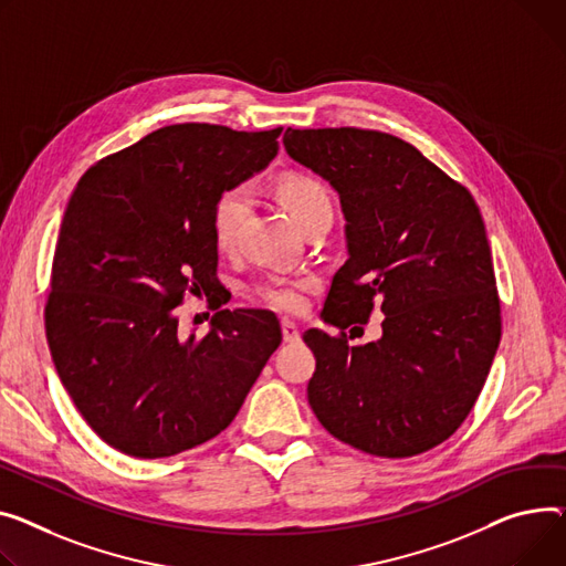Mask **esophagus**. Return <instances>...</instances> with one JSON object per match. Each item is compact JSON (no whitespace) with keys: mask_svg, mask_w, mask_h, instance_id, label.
<instances>
[{"mask_svg":"<svg viewBox=\"0 0 566 566\" xmlns=\"http://www.w3.org/2000/svg\"><path fill=\"white\" fill-rule=\"evenodd\" d=\"M282 336H284L286 344H297L300 342V327L293 321L284 318L282 321Z\"/></svg>","mask_w":566,"mask_h":566,"instance_id":"1","label":"esophagus"}]
</instances>
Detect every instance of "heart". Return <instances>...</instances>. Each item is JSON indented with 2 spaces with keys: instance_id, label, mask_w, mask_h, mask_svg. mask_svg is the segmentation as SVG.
Returning <instances> with one entry per match:
<instances>
[{
  "instance_id": "obj_1",
  "label": "heart",
  "mask_w": 566,
  "mask_h": 566,
  "mask_svg": "<svg viewBox=\"0 0 566 566\" xmlns=\"http://www.w3.org/2000/svg\"><path fill=\"white\" fill-rule=\"evenodd\" d=\"M277 198L289 209L293 220L305 228V224L318 218H332L334 205L327 186L314 177L293 172L277 181ZM252 191L245 184H237L224 188L216 198L211 211V230L213 241L220 250H232L239 243L243 224L250 216ZM316 286L314 277H266L254 284L252 293L263 305L277 312H297L305 307V295Z\"/></svg>"
}]
</instances>
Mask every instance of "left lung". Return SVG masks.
<instances>
[{
	"label": "left lung",
	"mask_w": 566,
	"mask_h": 566,
	"mask_svg": "<svg viewBox=\"0 0 566 566\" xmlns=\"http://www.w3.org/2000/svg\"><path fill=\"white\" fill-rule=\"evenodd\" d=\"M293 161L338 193L348 261L323 318L346 329L382 312V336L348 346L307 329V398L323 428L378 458L426 453L473 409L501 342L492 248L473 196L398 136L284 132Z\"/></svg>",
	"instance_id": "8db88e82"
}]
</instances>
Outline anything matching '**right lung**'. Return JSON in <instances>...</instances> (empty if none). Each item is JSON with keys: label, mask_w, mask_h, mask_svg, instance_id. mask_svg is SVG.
<instances>
[{"label": "right lung", "mask_w": 566, "mask_h": 566, "mask_svg": "<svg viewBox=\"0 0 566 566\" xmlns=\"http://www.w3.org/2000/svg\"><path fill=\"white\" fill-rule=\"evenodd\" d=\"M280 134L161 127L74 188L54 250L48 342L72 402L125 455L170 458L220 434L282 344L271 312L220 310L205 336H181L175 314L184 295L218 291L213 202L275 159Z\"/></svg>", "instance_id": "obj_1"}]
</instances>
